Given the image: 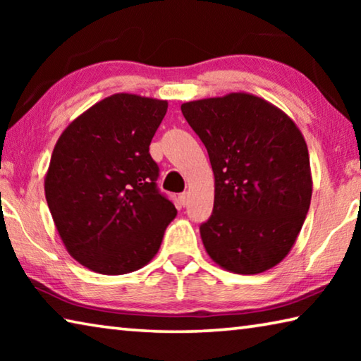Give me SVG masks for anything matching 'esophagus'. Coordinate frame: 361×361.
Instances as JSON below:
<instances>
[{
  "instance_id": "1",
  "label": "esophagus",
  "mask_w": 361,
  "mask_h": 361,
  "mask_svg": "<svg viewBox=\"0 0 361 361\" xmlns=\"http://www.w3.org/2000/svg\"><path fill=\"white\" fill-rule=\"evenodd\" d=\"M188 199H189V194L188 192H181L180 195H178V200H180V204L185 207L186 204H188Z\"/></svg>"
}]
</instances>
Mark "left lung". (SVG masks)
<instances>
[{"label":"left lung","instance_id":"8db88e82","mask_svg":"<svg viewBox=\"0 0 361 361\" xmlns=\"http://www.w3.org/2000/svg\"><path fill=\"white\" fill-rule=\"evenodd\" d=\"M181 113L209 152L213 212L200 224L210 258L235 274L282 261L312 197L307 145L288 116L250 94L183 103Z\"/></svg>","mask_w":361,"mask_h":361}]
</instances>
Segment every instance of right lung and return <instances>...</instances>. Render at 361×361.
<instances>
[{
	"mask_svg": "<svg viewBox=\"0 0 361 361\" xmlns=\"http://www.w3.org/2000/svg\"><path fill=\"white\" fill-rule=\"evenodd\" d=\"M166 113L164 100L116 94L73 121L54 148L49 210L66 250L90 271L121 276L148 264L176 215L149 154Z\"/></svg>",
	"mask_w": 361,
	"mask_h": 361,
	"instance_id": "right-lung-1",
	"label": "right lung"
}]
</instances>
